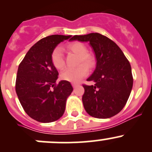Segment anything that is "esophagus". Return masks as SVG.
I'll return each instance as SVG.
<instances>
[{
  "label": "esophagus",
  "mask_w": 152,
  "mask_h": 152,
  "mask_svg": "<svg viewBox=\"0 0 152 152\" xmlns=\"http://www.w3.org/2000/svg\"><path fill=\"white\" fill-rule=\"evenodd\" d=\"M72 85H73V87H77V86H79V84L74 83V82H73V83H72Z\"/></svg>",
  "instance_id": "obj_1"
}]
</instances>
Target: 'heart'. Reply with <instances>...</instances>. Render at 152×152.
<instances>
[{
    "mask_svg": "<svg viewBox=\"0 0 152 152\" xmlns=\"http://www.w3.org/2000/svg\"><path fill=\"white\" fill-rule=\"evenodd\" d=\"M67 48L72 52L79 56L78 64L79 66L74 68H66L61 73V79L62 80L70 82H78L85 77L88 73L87 67H93L95 65L94 58L87 53V47L83 43L74 42L68 44ZM50 61L53 67L57 70H61L65 66L63 50L62 48L57 46L53 49L50 53ZM82 65H81L80 64Z\"/></svg>",
    "mask_w": 152,
    "mask_h": 152,
    "instance_id": "obj_1",
    "label": "heart"
}]
</instances>
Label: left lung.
I'll use <instances>...</instances> for the list:
<instances>
[{"label": "left lung", "instance_id": "8db88e82", "mask_svg": "<svg viewBox=\"0 0 152 152\" xmlns=\"http://www.w3.org/2000/svg\"><path fill=\"white\" fill-rule=\"evenodd\" d=\"M70 40L89 42L96 58V67L83 85L82 102L92 117L109 118L120 113L128 101L133 85L129 62L117 44L99 33L75 35Z\"/></svg>", "mask_w": 152, "mask_h": 152}]
</instances>
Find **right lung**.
Here are the masks:
<instances>
[{"instance_id":"right-lung-1","label":"right lung","mask_w":152,"mask_h":152,"mask_svg":"<svg viewBox=\"0 0 152 152\" xmlns=\"http://www.w3.org/2000/svg\"><path fill=\"white\" fill-rule=\"evenodd\" d=\"M70 37L56 34L42 38L29 49L18 67L16 93L24 111L37 121H55L65 113L73 87L65 80L56 84L59 73L52 65L50 53Z\"/></svg>"}]
</instances>
